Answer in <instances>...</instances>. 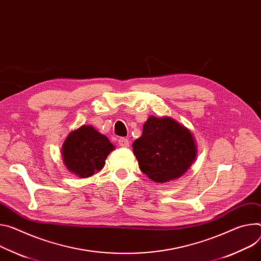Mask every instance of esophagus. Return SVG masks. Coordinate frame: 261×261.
I'll list each match as a JSON object with an SVG mask.
<instances>
[{
  "label": "esophagus",
  "mask_w": 261,
  "mask_h": 261,
  "mask_svg": "<svg viewBox=\"0 0 261 261\" xmlns=\"http://www.w3.org/2000/svg\"><path fill=\"white\" fill-rule=\"evenodd\" d=\"M118 145H120V147H123V148H128L129 147V140L127 138H120V139H118Z\"/></svg>",
  "instance_id": "obj_1"
}]
</instances>
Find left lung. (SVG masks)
<instances>
[{
  "label": "left lung",
  "instance_id": "1",
  "mask_svg": "<svg viewBox=\"0 0 261 261\" xmlns=\"http://www.w3.org/2000/svg\"><path fill=\"white\" fill-rule=\"evenodd\" d=\"M132 147L140 171L157 183L181 177L197 156L192 132L170 116H149Z\"/></svg>",
  "mask_w": 261,
  "mask_h": 261
}]
</instances>
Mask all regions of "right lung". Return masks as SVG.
<instances>
[{
	"label": "right lung",
	"mask_w": 261,
	"mask_h": 261,
	"mask_svg": "<svg viewBox=\"0 0 261 261\" xmlns=\"http://www.w3.org/2000/svg\"><path fill=\"white\" fill-rule=\"evenodd\" d=\"M114 146L107 136L92 126H81L68 134L62 146V157L66 169L80 178H87L101 171L105 159Z\"/></svg>",
	"instance_id": "obj_1"
}]
</instances>
